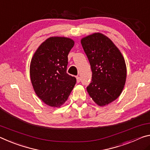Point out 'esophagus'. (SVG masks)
<instances>
[{
  "label": "esophagus",
  "instance_id": "1",
  "mask_svg": "<svg viewBox=\"0 0 150 150\" xmlns=\"http://www.w3.org/2000/svg\"><path fill=\"white\" fill-rule=\"evenodd\" d=\"M76 80H77V82L79 83L81 81V78L80 76H76Z\"/></svg>",
  "mask_w": 150,
  "mask_h": 150
}]
</instances>
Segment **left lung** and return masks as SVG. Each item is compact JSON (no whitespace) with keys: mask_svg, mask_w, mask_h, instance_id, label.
<instances>
[{"mask_svg":"<svg viewBox=\"0 0 150 150\" xmlns=\"http://www.w3.org/2000/svg\"><path fill=\"white\" fill-rule=\"evenodd\" d=\"M92 72L86 89L99 105H105L119 97L124 87L126 66L123 56L112 40L94 33L81 40Z\"/></svg>","mask_w":150,"mask_h":150,"instance_id":"8db88e82","label":"left lung"}]
</instances>
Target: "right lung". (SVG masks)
Here are the masks:
<instances>
[{"mask_svg": "<svg viewBox=\"0 0 150 150\" xmlns=\"http://www.w3.org/2000/svg\"><path fill=\"white\" fill-rule=\"evenodd\" d=\"M74 42L70 38L50 37L34 53L30 74L36 95L48 105L60 107L67 100L76 82L67 74L68 55Z\"/></svg>", "mask_w": 150, "mask_h": 150, "instance_id": "add662e5", "label": "right lung"}]
</instances>
